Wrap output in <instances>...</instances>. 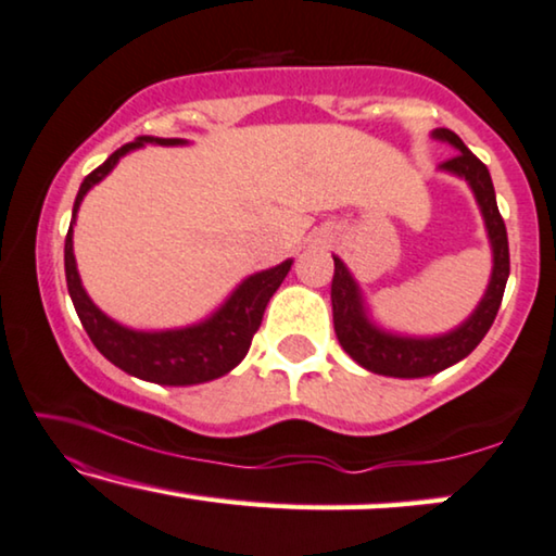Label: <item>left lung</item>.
Segmentation results:
<instances>
[{
  "label": "left lung",
  "mask_w": 556,
  "mask_h": 556,
  "mask_svg": "<svg viewBox=\"0 0 556 556\" xmlns=\"http://www.w3.org/2000/svg\"><path fill=\"white\" fill-rule=\"evenodd\" d=\"M435 138L448 140L453 148H458L451 159L441 163V168L451 170L460 178H466L479 201L483 222H486L491 249H494V275H491L489 289L471 317L466 319L458 330H453L443 338L413 340L395 338L378 330L367 323L363 302L355 279L350 277L345 264L334 256V277H332V319L334 334L345 353L363 365L365 370L388 375V378H426V375L441 372L468 353H473L476 345L494 325L496 312L502 307L506 279H509V239H506L504 218L498 214L494 184H491L489 168L468 151L456 132L448 128H438Z\"/></svg>",
  "instance_id": "obj_1"
}]
</instances>
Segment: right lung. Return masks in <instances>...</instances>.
<instances>
[{"mask_svg":"<svg viewBox=\"0 0 556 556\" xmlns=\"http://www.w3.org/2000/svg\"><path fill=\"white\" fill-rule=\"evenodd\" d=\"M143 143L178 146L184 140L140 136L132 143L118 148L103 166H98L92 174L85 176L73 206V222L85 193L111 174L115 163L121 161V155L132 151V148H140ZM289 267H292V262H281L275 269L260 271V275L241 281L237 292L206 323L186 327V330L136 332L113 323L111 317H105L90 302V296L85 294L80 285V277H77L73 254V224H70L65 237L67 292L73 296L75 312L80 317L88 338L92 340V345L111 359L113 365H118L121 370L136 375L140 380L161 382V386H197V382L222 378V375L233 370L249 353L254 332L262 325L264 309H267L271 294L285 281Z\"/></svg>","mask_w":556,"mask_h":556,"instance_id":"right-lung-1","label":"right lung"}]
</instances>
